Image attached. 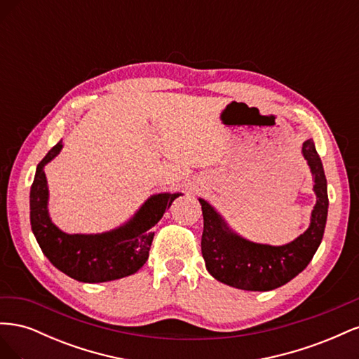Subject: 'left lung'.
I'll list each match as a JSON object with an SVG mask.
<instances>
[{
	"instance_id": "left-lung-1",
	"label": "left lung",
	"mask_w": 359,
	"mask_h": 359,
	"mask_svg": "<svg viewBox=\"0 0 359 359\" xmlns=\"http://www.w3.org/2000/svg\"><path fill=\"white\" fill-rule=\"evenodd\" d=\"M316 193L309 229L285 245L247 241L229 229L212 206L199 199L203 214L202 256L208 273L224 285L243 290L266 292L286 285L306 268L320 245L328 215L327 178L313 140L302 144Z\"/></svg>"
}]
</instances>
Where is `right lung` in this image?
I'll list each match as a JSON object with an SVG mask.
<instances>
[{"instance_id":"add662e5","label":"right lung","mask_w":359,"mask_h":359,"mask_svg":"<svg viewBox=\"0 0 359 359\" xmlns=\"http://www.w3.org/2000/svg\"><path fill=\"white\" fill-rule=\"evenodd\" d=\"M61 148L62 140L39 163L29 191L31 229L41 252L61 273L83 283H103L137 273L149 256L154 238L151 227L158 223L181 193L154 194L132 219L114 231L95 235L66 233L49 217V190L43 170Z\"/></svg>"}]
</instances>
